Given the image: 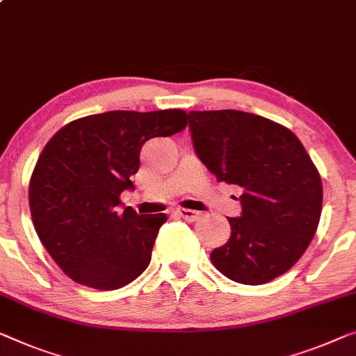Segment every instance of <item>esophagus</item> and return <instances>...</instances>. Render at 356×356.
<instances>
[{"label":"esophagus","instance_id":"34e87169","mask_svg":"<svg viewBox=\"0 0 356 356\" xmlns=\"http://www.w3.org/2000/svg\"><path fill=\"white\" fill-rule=\"evenodd\" d=\"M177 213L186 221H195V220H199V218H200L199 211H194L191 209H179Z\"/></svg>","mask_w":356,"mask_h":356}]
</instances>
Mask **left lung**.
<instances>
[{"mask_svg": "<svg viewBox=\"0 0 356 356\" xmlns=\"http://www.w3.org/2000/svg\"><path fill=\"white\" fill-rule=\"evenodd\" d=\"M197 156L218 181L242 189V216L211 251L213 266L243 285H264L291 269L314 238L323 186L304 145L285 125L258 114L191 111Z\"/></svg>", "mask_w": 356, "mask_h": 356, "instance_id": "8db88e82", "label": "left lung"}]
</instances>
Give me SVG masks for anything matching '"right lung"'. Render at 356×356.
Wrapping results in <instances>:
<instances>
[{
	"mask_svg": "<svg viewBox=\"0 0 356 356\" xmlns=\"http://www.w3.org/2000/svg\"><path fill=\"white\" fill-rule=\"evenodd\" d=\"M183 109L108 111L63 125L47 141L29 188L35 231L51 258L81 285L119 289L149 266L165 213L118 211L147 140L186 129Z\"/></svg>",
	"mask_w": 356,
	"mask_h": 356,
	"instance_id": "add662e5",
	"label": "right lung"
}]
</instances>
